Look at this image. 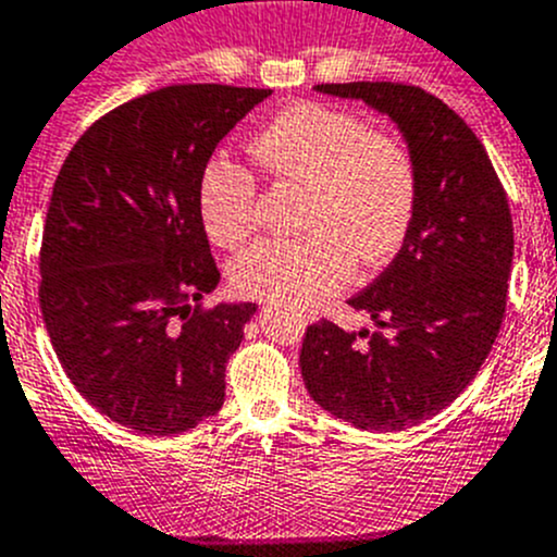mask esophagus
Masks as SVG:
<instances>
[{
    "label": "esophagus",
    "instance_id": "obj_1",
    "mask_svg": "<svg viewBox=\"0 0 557 557\" xmlns=\"http://www.w3.org/2000/svg\"><path fill=\"white\" fill-rule=\"evenodd\" d=\"M259 317H262V314H259ZM264 317H268V314H264ZM311 320H314V317H304V322H311Z\"/></svg>",
    "mask_w": 557,
    "mask_h": 557
}]
</instances>
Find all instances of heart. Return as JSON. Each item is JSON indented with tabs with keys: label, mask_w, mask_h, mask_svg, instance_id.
I'll return each instance as SVG.
<instances>
[{
	"label": "heart",
	"mask_w": 557,
	"mask_h": 557,
	"mask_svg": "<svg viewBox=\"0 0 557 557\" xmlns=\"http://www.w3.org/2000/svg\"><path fill=\"white\" fill-rule=\"evenodd\" d=\"M275 180L306 183L300 237H273L232 262L246 298L309 309L347 287L355 264H383L405 246L418 210V166L405 141L372 131L361 114L333 106H287L251 141ZM199 213L221 246L246 240L257 221V180L213 158L199 180Z\"/></svg>",
	"instance_id": "heart-1"
}]
</instances>
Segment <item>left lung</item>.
<instances>
[{
    "instance_id": "1",
    "label": "left lung",
    "mask_w": 557,
    "mask_h": 557,
    "mask_svg": "<svg viewBox=\"0 0 557 557\" xmlns=\"http://www.w3.org/2000/svg\"><path fill=\"white\" fill-rule=\"evenodd\" d=\"M399 125L418 166V210L394 262L349 298L388 333L306 327L311 399L358 429L399 432L446 410L479 374L503 314L513 259L506 190L484 145L441 98L412 84H317Z\"/></svg>"
}]
</instances>
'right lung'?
<instances>
[{"instance_id":"obj_1","label":"right lung","mask_w":557,"mask_h":557,"mask_svg":"<svg viewBox=\"0 0 557 557\" xmlns=\"http://www.w3.org/2000/svg\"><path fill=\"white\" fill-rule=\"evenodd\" d=\"M270 89L172 84L95 120L57 174L40 311L78 394L139 434H180L224 405L230 355L257 304L219 287L199 180Z\"/></svg>"}]
</instances>
